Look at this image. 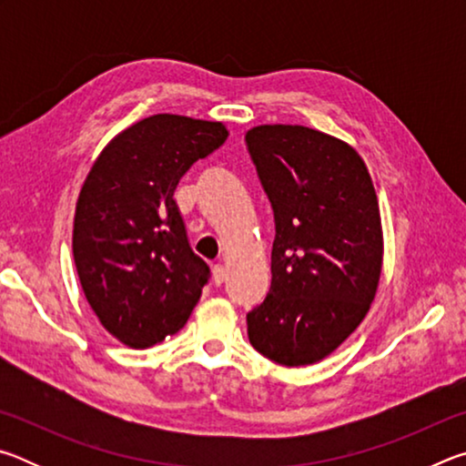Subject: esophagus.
Returning <instances> with one entry per match:
<instances>
[{"instance_id": "esophagus-1", "label": "esophagus", "mask_w": 466, "mask_h": 466, "mask_svg": "<svg viewBox=\"0 0 466 466\" xmlns=\"http://www.w3.org/2000/svg\"><path fill=\"white\" fill-rule=\"evenodd\" d=\"M226 278H228L226 267L224 265H214V283H216V286H222Z\"/></svg>"}]
</instances>
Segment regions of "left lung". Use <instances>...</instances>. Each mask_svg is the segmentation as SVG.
<instances>
[{"instance_id": "1", "label": "left lung", "mask_w": 466, "mask_h": 466, "mask_svg": "<svg viewBox=\"0 0 466 466\" xmlns=\"http://www.w3.org/2000/svg\"><path fill=\"white\" fill-rule=\"evenodd\" d=\"M247 149L271 201V288L247 314L248 341L309 366L364 320L382 269L376 191L351 146L299 125L252 127Z\"/></svg>"}]
</instances>
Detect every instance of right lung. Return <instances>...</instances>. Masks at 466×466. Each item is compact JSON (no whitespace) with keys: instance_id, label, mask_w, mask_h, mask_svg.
Here are the masks:
<instances>
[{"instance_id":"right-lung-1","label":"right lung","mask_w":466,"mask_h":466,"mask_svg":"<svg viewBox=\"0 0 466 466\" xmlns=\"http://www.w3.org/2000/svg\"><path fill=\"white\" fill-rule=\"evenodd\" d=\"M222 123L154 115L102 149L77 199L74 261L102 327L146 350L185 327L211 271L188 247L175 188L224 144Z\"/></svg>"}]
</instances>
